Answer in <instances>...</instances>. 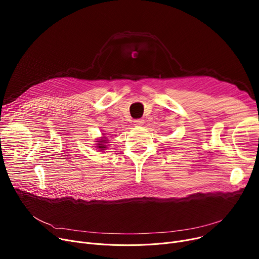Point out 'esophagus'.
Wrapping results in <instances>:
<instances>
[{
  "mask_svg": "<svg viewBox=\"0 0 259 259\" xmlns=\"http://www.w3.org/2000/svg\"><path fill=\"white\" fill-rule=\"evenodd\" d=\"M133 122L135 126H143L145 121H144V119H135V120H133Z\"/></svg>",
  "mask_w": 259,
  "mask_h": 259,
  "instance_id": "esophagus-1",
  "label": "esophagus"
}]
</instances>
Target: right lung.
Instances as JSON below:
<instances>
[{
  "label": "right lung",
  "mask_w": 259,
  "mask_h": 259,
  "mask_svg": "<svg viewBox=\"0 0 259 259\" xmlns=\"http://www.w3.org/2000/svg\"><path fill=\"white\" fill-rule=\"evenodd\" d=\"M106 143H107V142H106V138H104L103 140H101V142L99 143V148H102L101 150H104L103 148H106V145H105Z\"/></svg>",
  "instance_id": "right-lung-1"
}]
</instances>
